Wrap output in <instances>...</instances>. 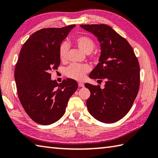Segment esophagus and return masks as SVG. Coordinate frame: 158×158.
I'll use <instances>...</instances> for the list:
<instances>
[{
    "instance_id": "esophagus-1",
    "label": "esophagus",
    "mask_w": 158,
    "mask_h": 158,
    "mask_svg": "<svg viewBox=\"0 0 158 158\" xmlns=\"http://www.w3.org/2000/svg\"><path fill=\"white\" fill-rule=\"evenodd\" d=\"M78 85L79 87H84V83H83V82H79Z\"/></svg>"
}]
</instances>
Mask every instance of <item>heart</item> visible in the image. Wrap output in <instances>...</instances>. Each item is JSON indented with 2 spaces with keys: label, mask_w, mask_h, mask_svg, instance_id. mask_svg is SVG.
<instances>
[{
  "label": "heart",
  "mask_w": 158,
  "mask_h": 158,
  "mask_svg": "<svg viewBox=\"0 0 158 158\" xmlns=\"http://www.w3.org/2000/svg\"><path fill=\"white\" fill-rule=\"evenodd\" d=\"M75 42L79 49L88 54L90 53L95 47V43L93 40L87 36H79L75 39ZM69 45L66 42L62 43L59 47V57L62 62H66L68 58ZM90 58L95 62H98L99 56L93 53L90 55ZM90 70V67L88 64H72L66 69L65 74L70 79L77 81H81L85 78V75Z\"/></svg>",
  "instance_id": "1"
}]
</instances>
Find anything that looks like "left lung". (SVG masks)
Here are the masks:
<instances>
[{
  "mask_svg": "<svg viewBox=\"0 0 158 158\" xmlns=\"http://www.w3.org/2000/svg\"><path fill=\"white\" fill-rule=\"evenodd\" d=\"M100 43L99 63L89 74L91 79H104L105 88L85 83L90 91L86 105L89 113L100 122H117L129 112L138 94L140 66L126 40L106 24L80 25Z\"/></svg>",
  "mask_w": 158,
  "mask_h": 158,
  "instance_id": "left-lung-1",
  "label": "left lung"
}]
</instances>
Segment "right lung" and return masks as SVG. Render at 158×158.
Segmentation results:
<instances>
[{"instance_id": "1", "label": "right lung", "mask_w": 158, "mask_h": 158, "mask_svg": "<svg viewBox=\"0 0 158 158\" xmlns=\"http://www.w3.org/2000/svg\"><path fill=\"white\" fill-rule=\"evenodd\" d=\"M75 26L39 30L19 52L14 75L18 98L26 113L39 124L49 125L61 118L70 97L78 88L72 79L58 84L50 74L60 66L59 47Z\"/></svg>"}]
</instances>
